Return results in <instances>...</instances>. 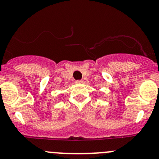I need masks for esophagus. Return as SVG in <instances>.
<instances>
[{"label":"esophagus","mask_w":159,"mask_h":159,"mask_svg":"<svg viewBox=\"0 0 159 159\" xmlns=\"http://www.w3.org/2000/svg\"><path fill=\"white\" fill-rule=\"evenodd\" d=\"M81 83H83V81H75V84H81Z\"/></svg>","instance_id":"1"}]
</instances>
